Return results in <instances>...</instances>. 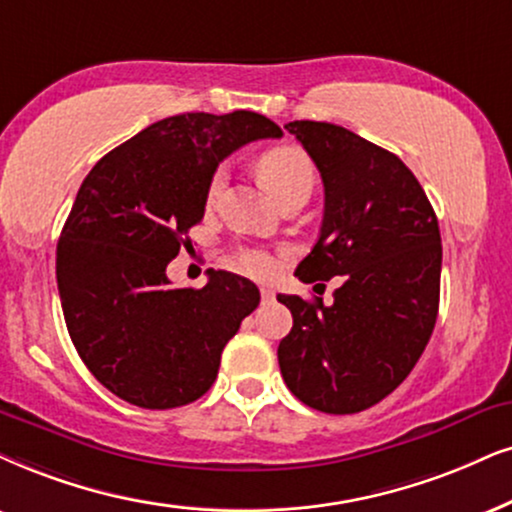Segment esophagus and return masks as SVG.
<instances>
[{
  "instance_id": "obj_1",
  "label": "esophagus",
  "mask_w": 512,
  "mask_h": 512,
  "mask_svg": "<svg viewBox=\"0 0 512 512\" xmlns=\"http://www.w3.org/2000/svg\"><path fill=\"white\" fill-rule=\"evenodd\" d=\"M260 295H262V302L269 304L276 300V290L274 288H260Z\"/></svg>"
}]
</instances>
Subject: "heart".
<instances>
[{"instance_id":"b5f03b06","label":"heart","mask_w":512,"mask_h":512,"mask_svg":"<svg viewBox=\"0 0 512 512\" xmlns=\"http://www.w3.org/2000/svg\"><path fill=\"white\" fill-rule=\"evenodd\" d=\"M260 177L264 179V184L269 186V191L274 193L281 203L283 198H288L290 193L307 189L312 191L314 186V165L312 160L307 158L302 151L290 146H281V148H271L260 158ZM226 181V170L219 167V170L212 174L210 186H208V200L215 203L219 198V193L224 189ZM234 264L236 269H241L243 274L264 278L269 276L271 271L276 269L274 257L269 255L267 250L262 248H241L234 252Z\"/></svg>"}]
</instances>
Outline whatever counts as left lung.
<instances>
[{"mask_svg":"<svg viewBox=\"0 0 512 512\" xmlns=\"http://www.w3.org/2000/svg\"><path fill=\"white\" fill-rule=\"evenodd\" d=\"M286 129L319 167L326 193L319 241L295 276L345 283L331 307L319 297L278 295L293 314L278 366L288 390L312 409L359 413L404 383L435 328L437 215L394 153L331 122L295 120Z\"/></svg>","mask_w":512,"mask_h":512,"instance_id":"8db88e82","label":"left lung"}]
</instances>
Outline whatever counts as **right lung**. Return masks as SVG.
I'll list each match as a JSON object with an SVG mask.
<instances>
[{
    "label": "right lung",
    "mask_w": 512,
    "mask_h": 512,
    "mask_svg": "<svg viewBox=\"0 0 512 512\" xmlns=\"http://www.w3.org/2000/svg\"><path fill=\"white\" fill-rule=\"evenodd\" d=\"M283 137L260 113H184L113 148L82 181L56 248L70 340L99 383L141 409H177L215 383L222 349L260 290L208 269L203 288H172L167 264L205 215L226 155Z\"/></svg>",
    "instance_id": "right-lung-1"
}]
</instances>
